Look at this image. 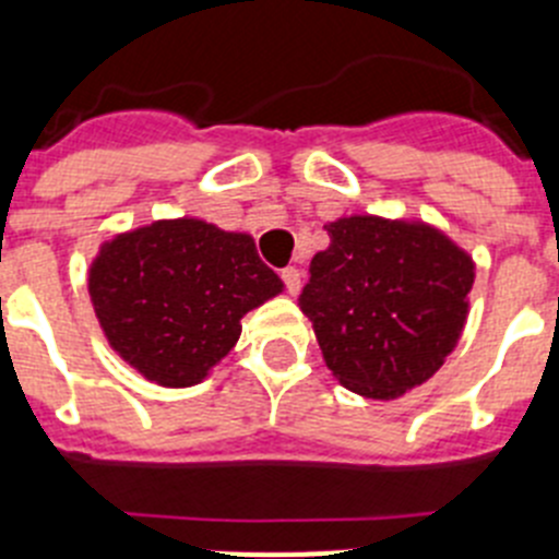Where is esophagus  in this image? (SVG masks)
I'll return each mask as SVG.
<instances>
[{"label":"esophagus","instance_id":"34e87169","mask_svg":"<svg viewBox=\"0 0 559 559\" xmlns=\"http://www.w3.org/2000/svg\"><path fill=\"white\" fill-rule=\"evenodd\" d=\"M283 283L290 296L299 294V288H302V274H299V269H294V265H290V269H283Z\"/></svg>","mask_w":559,"mask_h":559}]
</instances>
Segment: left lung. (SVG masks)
I'll return each instance as SVG.
<instances>
[{
	"label": "left lung",
	"mask_w": 559,
	"mask_h": 559,
	"mask_svg": "<svg viewBox=\"0 0 559 559\" xmlns=\"http://www.w3.org/2000/svg\"><path fill=\"white\" fill-rule=\"evenodd\" d=\"M328 235L299 296L324 364L360 397L412 392L462 338L473 257L426 221L344 215Z\"/></svg>",
	"instance_id": "8db88e82"
}]
</instances>
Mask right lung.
<instances>
[{
  "label": "right lung",
  "instance_id": "right-lung-1",
  "mask_svg": "<svg viewBox=\"0 0 559 559\" xmlns=\"http://www.w3.org/2000/svg\"><path fill=\"white\" fill-rule=\"evenodd\" d=\"M254 237L201 218L120 231L88 265L108 347L151 383L195 386L240 338V319L283 294Z\"/></svg>",
  "mask_w": 559,
  "mask_h": 559
}]
</instances>
